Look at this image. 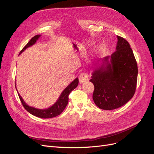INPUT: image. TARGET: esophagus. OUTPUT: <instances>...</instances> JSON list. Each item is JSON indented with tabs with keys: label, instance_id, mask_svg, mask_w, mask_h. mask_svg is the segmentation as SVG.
I'll use <instances>...</instances> for the list:
<instances>
[{
	"label": "esophagus",
	"instance_id": "esophagus-1",
	"mask_svg": "<svg viewBox=\"0 0 154 154\" xmlns=\"http://www.w3.org/2000/svg\"><path fill=\"white\" fill-rule=\"evenodd\" d=\"M88 76L86 73H82L80 76H79V81H80V83H83L88 81Z\"/></svg>",
	"mask_w": 154,
	"mask_h": 154
}]
</instances>
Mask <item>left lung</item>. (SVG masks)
I'll list each match as a JSON object with an SVG mask.
<instances>
[{
  "mask_svg": "<svg viewBox=\"0 0 154 154\" xmlns=\"http://www.w3.org/2000/svg\"><path fill=\"white\" fill-rule=\"evenodd\" d=\"M116 51L96 65L90 82L94 86L92 98L103 110L122 106L132 99L137 80V65L128 42L117 36Z\"/></svg>",
  "mask_w": 154,
  "mask_h": 154,
  "instance_id": "1",
  "label": "left lung"
}]
</instances>
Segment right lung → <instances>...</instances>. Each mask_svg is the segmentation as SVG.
Segmentation results:
<instances>
[{"instance_id": "add662e5", "label": "right lung", "mask_w": 154, "mask_h": 154, "mask_svg": "<svg viewBox=\"0 0 154 154\" xmlns=\"http://www.w3.org/2000/svg\"><path fill=\"white\" fill-rule=\"evenodd\" d=\"M40 36H41L40 35H35L34 37H32L29 42L26 44L25 47L22 49V50L20 51V54L22 53L23 51H24L27 48L31 47V45H34L36 43V42L40 38ZM78 82H79L78 78H76L75 80H73L63 91V92L61 93V94H60L58 99L57 100V101L55 102L54 104L53 105L51 106H50L49 108L45 109H36L32 106H29L28 105H27L25 103L24 100L22 99V97L20 96V95L19 94V93L18 92V96H19V98L22 102L23 106L24 107V109L28 112H29L32 115L40 118H44V119L51 118L60 115L64 110L65 108H66L68 103L69 95L70 93L72 91H73L74 88H76V87L78 85ZM15 87H16V85H15Z\"/></svg>"}]
</instances>
